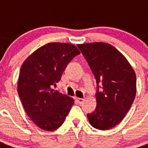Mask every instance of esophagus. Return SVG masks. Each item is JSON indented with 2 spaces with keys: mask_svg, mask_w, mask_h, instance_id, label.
I'll use <instances>...</instances> for the list:
<instances>
[{
  "mask_svg": "<svg viewBox=\"0 0 148 148\" xmlns=\"http://www.w3.org/2000/svg\"><path fill=\"white\" fill-rule=\"evenodd\" d=\"M75 99L79 104H82L84 102V99H80V98H75Z\"/></svg>",
  "mask_w": 148,
  "mask_h": 148,
  "instance_id": "obj_1",
  "label": "esophagus"
}]
</instances>
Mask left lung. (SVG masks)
<instances>
[{
  "label": "left lung",
  "mask_w": 148,
  "mask_h": 148,
  "mask_svg": "<svg viewBox=\"0 0 148 148\" xmlns=\"http://www.w3.org/2000/svg\"><path fill=\"white\" fill-rule=\"evenodd\" d=\"M96 79L95 111L87 114L94 128L107 130L119 124L131 108L136 93L134 70L124 55L106 42L77 45ZM103 90L98 91V84Z\"/></svg>",
  "instance_id": "1"
}]
</instances>
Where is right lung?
Wrapping results in <instances>:
<instances>
[{"mask_svg": "<svg viewBox=\"0 0 148 148\" xmlns=\"http://www.w3.org/2000/svg\"><path fill=\"white\" fill-rule=\"evenodd\" d=\"M80 52L73 44L50 42L23 61L17 90L26 113L40 129L53 131L63 124L74 99L53 89L67 64Z\"/></svg>", "mask_w": 148, "mask_h": 148, "instance_id": "right-lung-1", "label": "right lung"}]
</instances>
